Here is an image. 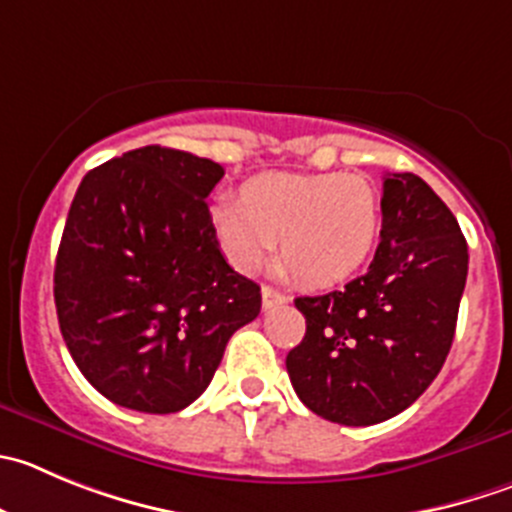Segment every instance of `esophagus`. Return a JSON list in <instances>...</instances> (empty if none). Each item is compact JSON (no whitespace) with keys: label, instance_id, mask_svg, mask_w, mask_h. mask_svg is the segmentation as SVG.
<instances>
[{"label":"esophagus","instance_id":"1","mask_svg":"<svg viewBox=\"0 0 512 512\" xmlns=\"http://www.w3.org/2000/svg\"><path fill=\"white\" fill-rule=\"evenodd\" d=\"M261 299H264V309H274V306L286 304L289 296H286L284 291L274 289V286H264V289H261Z\"/></svg>","mask_w":512,"mask_h":512}]
</instances>
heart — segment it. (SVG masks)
<instances>
[{
    "instance_id": "b5f03b06",
    "label": "heart",
    "mask_w": 512,
    "mask_h": 512,
    "mask_svg": "<svg viewBox=\"0 0 512 512\" xmlns=\"http://www.w3.org/2000/svg\"><path fill=\"white\" fill-rule=\"evenodd\" d=\"M228 259L259 269L279 241L281 266L311 289L344 284L369 261L382 231V201L362 175L261 173L238 198L213 208Z\"/></svg>"
}]
</instances>
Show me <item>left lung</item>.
<instances>
[{
  "label": "left lung",
  "mask_w": 512,
  "mask_h": 512,
  "mask_svg": "<svg viewBox=\"0 0 512 512\" xmlns=\"http://www.w3.org/2000/svg\"><path fill=\"white\" fill-rule=\"evenodd\" d=\"M379 238L367 274L294 301L306 334L286 372L301 402L337 425H377L407 410L455 339L467 241L420 175H384Z\"/></svg>",
  "instance_id": "8db88e82"
}]
</instances>
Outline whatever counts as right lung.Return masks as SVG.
<instances>
[{
    "mask_svg": "<svg viewBox=\"0 0 512 512\" xmlns=\"http://www.w3.org/2000/svg\"><path fill=\"white\" fill-rule=\"evenodd\" d=\"M223 168L145 148L97 165L75 193L55 261L60 332L87 382L148 415L188 407L261 286L228 266L208 211Z\"/></svg>",
    "mask_w": 512,
    "mask_h": 512,
    "instance_id": "add662e5",
    "label": "right lung"
}]
</instances>
